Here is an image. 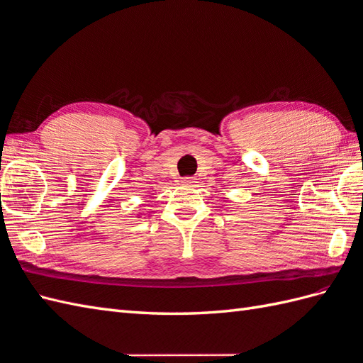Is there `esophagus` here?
Here are the masks:
<instances>
[{
    "label": "esophagus",
    "instance_id": "34e87169",
    "mask_svg": "<svg viewBox=\"0 0 363 363\" xmlns=\"http://www.w3.org/2000/svg\"><path fill=\"white\" fill-rule=\"evenodd\" d=\"M182 183H183L184 186H194V183H196V182H195L194 177H183V179H182Z\"/></svg>",
    "mask_w": 363,
    "mask_h": 363
}]
</instances>
